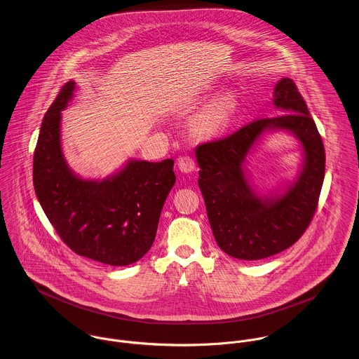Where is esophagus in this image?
I'll list each match as a JSON object with an SVG mask.
<instances>
[{
    "label": "esophagus",
    "mask_w": 359,
    "mask_h": 359,
    "mask_svg": "<svg viewBox=\"0 0 359 359\" xmlns=\"http://www.w3.org/2000/svg\"><path fill=\"white\" fill-rule=\"evenodd\" d=\"M178 168L182 171V172H192L195 168H196V164H195V160L189 156H182L178 158Z\"/></svg>",
    "instance_id": "obj_1"
}]
</instances>
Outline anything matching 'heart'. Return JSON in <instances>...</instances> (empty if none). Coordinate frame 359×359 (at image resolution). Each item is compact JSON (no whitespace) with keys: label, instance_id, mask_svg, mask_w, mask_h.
<instances>
[{"label":"heart","instance_id":"1","mask_svg":"<svg viewBox=\"0 0 359 359\" xmlns=\"http://www.w3.org/2000/svg\"><path fill=\"white\" fill-rule=\"evenodd\" d=\"M235 98L231 94H224L208 103L192 120V131L195 135L211 138L224 131L235 110Z\"/></svg>","mask_w":359,"mask_h":359}]
</instances>
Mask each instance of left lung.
<instances>
[{
    "label": "left lung",
    "mask_w": 359,
    "mask_h": 359,
    "mask_svg": "<svg viewBox=\"0 0 359 359\" xmlns=\"http://www.w3.org/2000/svg\"><path fill=\"white\" fill-rule=\"evenodd\" d=\"M278 116L258 117L236 133L196 148L199 188L217 245L238 259H261L294 245L316 211L323 178L325 148L307 103L292 79L273 90ZM286 129L299 138L305 164L299 178L279 198H261L241 165L262 132Z\"/></svg>",
    "instance_id": "obj_1"
}]
</instances>
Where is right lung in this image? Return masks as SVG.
I'll return each mask as SVG.
<instances>
[{"label":"right lung","instance_id":"obj_1","mask_svg":"<svg viewBox=\"0 0 359 359\" xmlns=\"http://www.w3.org/2000/svg\"><path fill=\"white\" fill-rule=\"evenodd\" d=\"M74 87V81L66 83L44 116L33 158L34 191L56 233L76 255L130 265L154 245L161 208L175 184L174 160H130L103 181L79 178L60 148V111Z\"/></svg>","mask_w":359,"mask_h":359}]
</instances>
